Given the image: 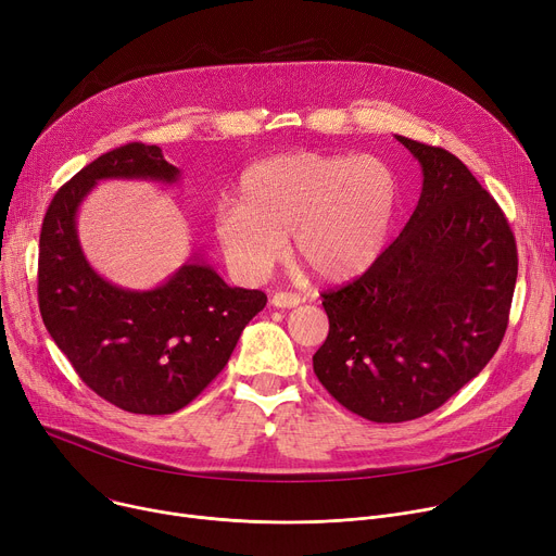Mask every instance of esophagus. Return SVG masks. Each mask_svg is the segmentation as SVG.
<instances>
[{
	"label": "esophagus",
	"instance_id": "1",
	"mask_svg": "<svg viewBox=\"0 0 556 556\" xmlns=\"http://www.w3.org/2000/svg\"><path fill=\"white\" fill-rule=\"evenodd\" d=\"M270 304L275 308H295L302 304V298L298 293H275Z\"/></svg>",
	"mask_w": 556,
	"mask_h": 556
}]
</instances>
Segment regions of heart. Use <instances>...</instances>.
Here are the masks:
<instances>
[{
  "mask_svg": "<svg viewBox=\"0 0 556 556\" xmlns=\"http://www.w3.org/2000/svg\"><path fill=\"white\" fill-rule=\"evenodd\" d=\"M399 178L378 155L283 153L250 166L239 202L216 212L214 237L231 275L258 283L286 256L323 281L365 273L381 256L399 210Z\"/></svg>",
  "mask_w": 556,
  "mask_h": 556,
  "instance_id": "b5f03b06",
  "label": "heart"
}]
</instances>
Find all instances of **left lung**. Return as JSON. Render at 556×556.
Here are the masks:
<instances>
[{
	"label": "left lung",
	"instance_id": "8db88e82",
	"mask_svg": "<svg viewBox=\"0 0 556 556\" xmlns=\"http://www.w3.org/2000/svg\"><path fill=\"white\" fill-rule=\"evenodd\" d=\"M424 173L399 239L356 281L325 293L329 336L313 369L376 424L424 417L498 352L518 275L505 214L455 155L396 135Z\"/></svg>",
	"mask_w": 556,
	"mask_h": 556
}]
</instances>
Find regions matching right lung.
<instances>
[{
  "mask_svg": "<svg viewBox=\"0 0 556 556\" xmlns=\"http://www.w3.org/2000/svg\"><path fill=\"white\" fill-rule=\"evenodd\" d=\"M180 178L160 146L126 143L53 195L40 231L38 302L49 336L87 388L135 415H170L191 403L268 302L261 290L227 286L200 250L149 290L116 286L87 261L76 218L99 182Z\"/></svg>",
  "mask_w": 556,
  "mask_h": 556,
  "instance_id": "obj_1",
  "label": "right lung"
}]
</instances>
